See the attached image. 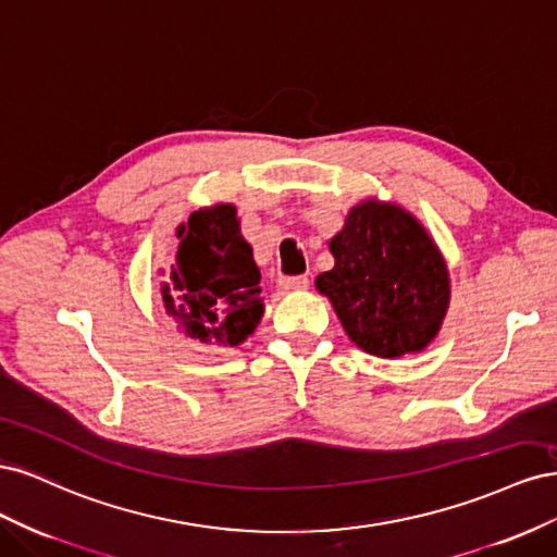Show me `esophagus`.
Segmentation results:
<instances>
[{
  "mask_svg": "<svg viewBox=\"0 0 557 557\" xmlns=\"http://www.w3.org/2000/svg\"><path fill=\"white\" fill-rule=\"evenodd\" d=\"M309 285V276H283L281 288L283 290H305Z\"/></svg>",
  "mask_w": 557,
  "mask_h": 557,
  "instance_id": "1",
  "label": "esophagus"
}]
</instances>
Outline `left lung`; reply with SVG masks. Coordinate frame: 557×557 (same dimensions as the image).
Wrapping results in <instances>:
<instances>
[{"label":"left lung","instance_id":"1","mask_svg":"<svg viewBox=\"0 0 557 557\" xmlns=\"http://www.w3.org/2000/svg\"><path fill=\"white\" fill-rule=\"evenodd\" d=\"M334 267L315 278L350 342L379 358L423 350L448 309L442 252L413 215L364 201L330 242Z\"/></svg>","mask_w":557,"mask_h":557}]
</instances>
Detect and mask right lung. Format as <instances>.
Returning a JSON list of instances; mask_svg holds the SVG:
<instances>
[{"label":"right lung","instance_id":"right-lung-1","mask_svg":"<svg viewBox=\"0 0 557 557\" xmlns=\"http://www.w3.org/2000/svg\"><path fill=\"white\" fill-rule=\"evenodd\" d=\"M178 248L164 309L199 344L239 346L262 318L260 269L239 232L237 209L195 211L176 230Z\"/></svg>","mask_w":557,"mask_h":557}]
</instances>
